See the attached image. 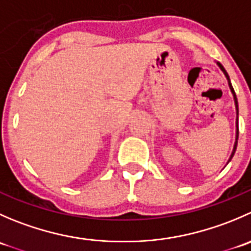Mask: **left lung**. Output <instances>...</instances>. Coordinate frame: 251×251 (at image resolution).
<instances>
[{"label": "left lung", "mask_w": 251, "mask_h": 251, "mask_svg": "<svg viewBox=\"0 0 251 251\" xmlns=\"http://www.w3.org/2000/svg\"><path fill=\"white\" fill-rule=\"evenodd\" d=\"M217 65H219V67H220V69H221L222 72H224L225 76H226V77H227V80H228V85H229V88H231L232 93H233V97H234L235 109H237V136H235V143H234V148H233V151H232V154H231V158H229V160H228V163H229V161H231V159L233 158V155H234V153H235V149H237V143H238V135H239V130H238V100H237V96H235V93H234V90H233V87H232V83H231V80H229V76H228V74H227V72H226V70H225V68L222 67V64H221V63H217Z\"/></svg>", "instance_id": "1"}]
</instances>
